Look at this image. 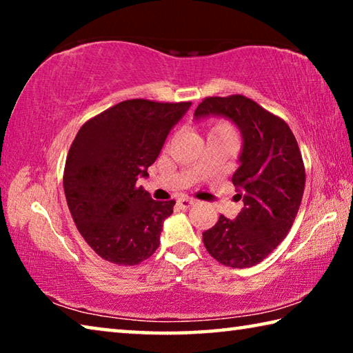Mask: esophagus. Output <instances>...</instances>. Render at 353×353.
<instances>
[{
  "instance_id": "esophagus-1",
  "label": "esophagus",
  "mask_w": 353,
  "mask_h": 353,
  "mask_svg": "<svg viewBox=\"0 0 353 353\" xmlns=\"http://www.w3.org/2000/svg\"><path fill=\"white\" fill-rule=\"evenodd\" d=\"M193 204H194V201L190 199V198H181V199H177V205L182 207V208H190Z\"/></svg>"
}]
</instances>
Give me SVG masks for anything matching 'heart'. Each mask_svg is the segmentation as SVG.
Instances as JSON below:
<instances>
[{"label":"heart","instance_id":"heart-1","mask_svg":"<svg viewBox=\"0 0 353 353\" xmlns=\"http://www.w3.org/2000/svg\"><path fill=\"white\" fill-rule=\"evenodd\" d=\"M208 135H230L235 137L234 126L225 119H216L208 126Z\"/></svg>","mask_w":353,"mask_h":353}]
</instances>
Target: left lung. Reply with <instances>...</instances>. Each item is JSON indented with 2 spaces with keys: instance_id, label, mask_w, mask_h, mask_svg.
Here are the masks:
<instances>
[{
  "instance_id": "left-lung-1",
  "label": "left lung",
  "mask_w": 353,
  "mask_h": 353,
  "mask_svg": "<svg viewBox=\"0 0 353 353\" xmlns=\"http://www.w3.org/2000/svg\"><path fill=\"white\" fill-rule=\"evenodd\" d=\"M223 115L241 130L240 166L232 176L244 208L236 219L219 214L202 234L207 252L221 265L250 268L288 235L305 188V166L294 134L282 118L243 94L208 97L196 118Z\"/></svg>"
}]
</instances>
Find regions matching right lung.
I'll use <instances>...</instances> for the list:
<instances>
[{"label": "right lung", "mask_w": 353, "mask_h": 353, "mask_svg": "<svg viewBox=\"0 0 353 353\" xmlns=\"http://www.w3.org/2000/svg\"><path fill=\"white\" fill-rule=\"evenodd\" d=\"M190 105L128 99L88 119L74 137L63 170L65 198L79 234L103 260L134 266L157 250L176 201H154L137 181L148 176Z\"/></svg>", "instance_id": "obj_1"}]
</instances>
